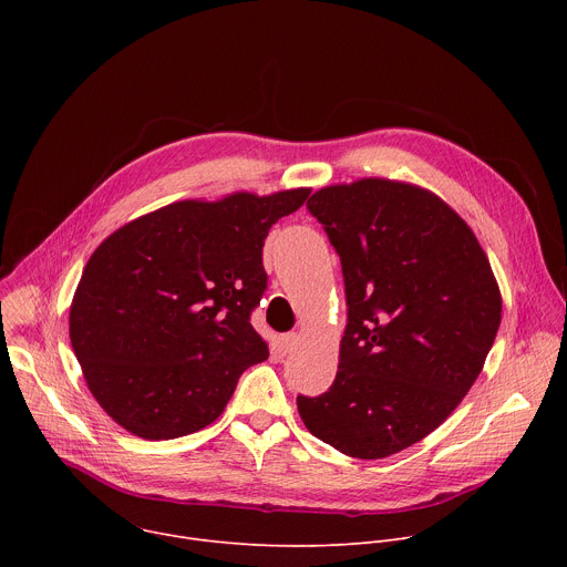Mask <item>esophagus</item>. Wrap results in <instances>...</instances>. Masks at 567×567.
Listing matches in <instances>:
<instances>
[{
  "label": "esophagus",
  "mask_w": 567,
  "mask_h": 567,
  "mask_svg": "<svg viewBox=\"0 0 567 567\" xmlns=\"http://www.w3.org/2000/svg\"><path fill=\"white\" fill-rule=\"evenodd\" d=\"M296 346H298V334L291 332V334H282V337H280V348H282L285 354L291 352Z\"/></svg>",
  "instance_id": "obj_1"
}]
</instances>
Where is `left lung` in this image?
<instances>
[{
    "label": "left lung",
    "mask_w": 567,
    "mask_h": 567,
    "mask_svg": "<svg viewBox=\"0 0 567 567\" xmlns=\"http://www.w3.org/2000/svg\"><path fill=\"white\" fill-rule=\"evenodd\" d=\"M337 249L348 326L328 392L298 394L307 431L359 460L433 433L477 379L501 328V289L466 221L390 179L328 186L307 202Z\"/></svg>",
    "instance_id": "1"
}]
</instances>
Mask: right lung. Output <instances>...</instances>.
<instances>
[{
  "label": "right lung",
  "instance_id": "right-lung-1",
  "mask_svg": "<svg viewBox=\"0 0 567 567\" xmlns=\"http://www.w3.org/2000/svg\"><path fill=\"white\" fill-rule=\"evenodd\" d=\"M309 188L175 202L92 254L69 311V339L101 409L143 440L202 431L239 374L269 357L251 326L267 289L269 228Z\"/></svg>",
  "mask_w": 567,
  "mask_h": 567
}]
</instances>
